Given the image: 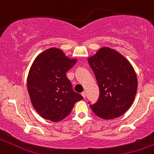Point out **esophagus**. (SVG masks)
Instances as JSON below:
<instances>
[{
  "mask_svg": "<svg viewBox=\"0 0 154 154\" xmlns=\"http://www.w3.org/2000/svg\"><path fill=\"white\" fill-rule=\"evenodd\" d=\"M82 95L83 96V97H84V98L86 97V92H85V91H83V92H82Z\"/></svg>",
  "mask_w": 154,
  "mask_h": 154,
  "instance_id": "obj_1",
  "label": "esophagus"
}]
</instances>
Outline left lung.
<instances>
[{
  "mask_svg": "<svg viewBox=\"0 0 154 154\" xmlns=\"http://www.w3.org/2000/svg\"><path fill=\"white\" fill-rule=\"evenodd\" d=\"M100 89L99 100L90 105L100 118H118L129 110L135 98L137 79L125 57L109 47H102L88 58Z\"/></svg>",
  "mask_w": 154,
  "mask_h": 154,
  "instance_id": "obj_1",
  "label": "left lung"
}]
</instances>
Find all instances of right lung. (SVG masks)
Returning a JSON list of instances; mask_svg holds the SVG:
<instances>
[{
  "mask_svg": "<svg viewBox=\"0 0 154 154\" xmlns=\"http://www.w3.org/2000/svg\"><path fill=\"white\" fill-rule=\"evenodd\" d=\"M77 62L63 50L49 48L36 57L27 75V86L31 103L42 118L53 122L63 120L70 114L76 102L83 100L72 90L66 75Z\"/></svg>",
  "mask_w": 154,
  "mask_h": 154,
  "instance_id": "right-lung-1",
  "label": "right lung"
}]
</instances>
